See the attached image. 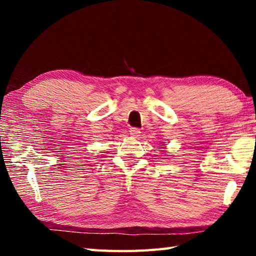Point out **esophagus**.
I'll return each mask as SVG.
<instances>
[{"label":"esophagus","instance_id":"1","mask_svg":"<svg viewBox=\"0 0 256 256\" xmlns=\"http://www.w3.org/2000/svg\"><path fill=\"white\" fill-rule=\"evenodd\" d=\"M140 130L138 128H130V134H131V136H133V138H138V136H140Z\"/></svg>","mask_w":256,"mask_h":256}]
</instances>
